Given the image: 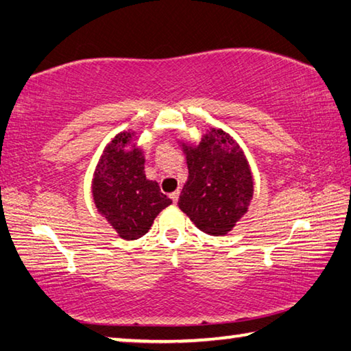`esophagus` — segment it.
<instances>
[{
    "mask_svg": "<svg viewBox=\"0 0 351 351\" xmlns=\"http://www.w3.org/2000/svg\"><path fill=\"white\" fill-rule=\"evenodd\" d=\"M178 198H180V192H178V190H176V192H173V193H170V199L171 201H173V203L176 204V201H178Z\"/></svg>",
    "mask_w": 351,
    "mask_h": 351,
    "instance_id": "esophagus-1",
    "label": "esophagus"
}]
</instances>
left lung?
<instances>
[{
	"label": "left lung",
	"instance_id": "8db88e82",
	"mask_svg": "<svg viewBox=\"0 0 351 351\" xmlns=\"http://www.w3.org/2000/svg\"><path fill=\"white\" fill-rule=\"evenodd\" d=\"M189 178L178 206L199 230L224 235L245 215L254 182L245 154L221 130L212 128L198 147L182 145Z\"/></svg>",
	"mask_w": 351,
	"mask_h": 351
}]
</instances>
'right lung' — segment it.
<instances>
[{
  "label": "right lung",
  "mask_w": 351,
  "mask_h": 351,
  "mask_svg": "<svg viewBox=\"0 0 351 351\" xmlns=\"http://www.w3.org/2000/svg\"><path fill=\"white\" fill-rule=\"evenodd\" d=\"M132 136L121 133L112 139L93 181L97 210L125 240L145 235L158 213L171 204L158 182L147 180L144 156Z\"/></svg>",
  "instance_id": "right-lung-1"
}]
</instances>
